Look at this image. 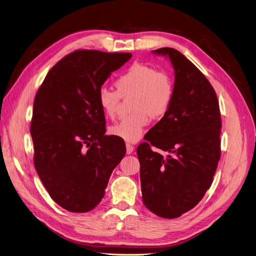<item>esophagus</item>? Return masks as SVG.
<instances>
[{
  "mask_svg": "<svg viewBox=\"0 0 256 256\" xmlns=\"http://www.w3.org/2000/svg\"><path fill=\"white\" fill-rule=\"evenodd\" d=\"M134 146H132V145H131V144H129V143H127L126 144V153L129 155V154H131V153H132V152H134Z\"/></svg>",
  "mask_w": 256,
  "mask_h": 256,
  "instance_id": "1",
  "label": "esophagus"
}]
</instances>
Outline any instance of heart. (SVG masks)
<instances>
[{
	"label": "heart",
	"mask_w": 256,
	"mask_h": 256,
	"mask_svg": "<svg viewBox=\"0 0 256 256\" xmlns=\"http://www.w3.org/2000/svg\"><path fill=\"white\" fill-rule=\"evenodd\" d=\"M117 90L102 87L98 103L108 118H114L120 98H131V114L111 126L108 132L128 143H136L143 136L153 118H160L169 111L174 99V84L169 75L155 68L134 64L116 80Z\"/></svg>",
	"instance_id": "b5f03b06"
}]
</instances>
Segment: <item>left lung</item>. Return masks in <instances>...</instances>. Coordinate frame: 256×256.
<instances>
[{
	"instance_id": "obj_1",
	"label": "left lung",
	"mask_w": 256,
	"mask_h": 256,
	"mask_svg": "<svg viewBox=\"0 0 256 256\" xmlns=\"http://www.w3.org/2000/svg\"><path fill=\"white\" fill-rule=\"evenodd\" d=\"M152 52L170 60L174 85L169 111L136 148L142 199L156 216L176 218L194 208L210 188L220 156L222 122L216 94L194 64L174 48Z\"/></svg>"
}]
</instances>
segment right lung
Here are the masks:
<instances>
[{
    "label": "right lung",
    "mask_w": 256,
    "mask_h": 256,
    "mask_svg": "<svg viewBox=\"0 0 256 256\" xmlns=\"http://www.w3.org/2000/svg\"><path fill=\"white\" fill-rule=\"evenodd\" d=\"M131 57L73 52L50 68L36 92L30 129L34 166L48 194L68 211L94 209L126 154L125 142L106 136L98 92Z\"/></svg>",
    "instance_id": "add662e5"
}]
</instances>
